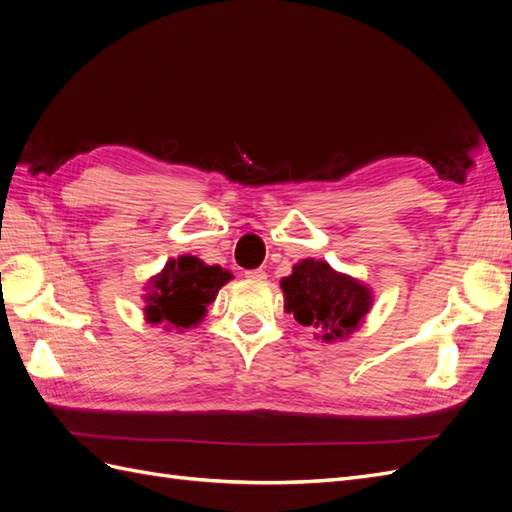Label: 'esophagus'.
I'll return each mask as SVG.
<instances>
[{
  "label": "esophagus",
  "instance_id": "1",
  "mask_svg": "<svg viewBox=\"0 0 512 512\" xmlns=\"http://www.w3.org/2000/svg\"><path fill=\"white\" fill-rule=\"evenodd\" d=\"M245 277L247 280L262 282V280H267V271L265 269H250V271H245Z\"/></svg>",
  "mask_w": 512,
  "mask_h": 512
}]
</instances>
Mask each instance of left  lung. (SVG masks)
Wrapping results in <instances>:
<instances>
[{
	"mask_svg": "<svg viewBox=\"0 0 512 512\" xmlns=\"http://www.w3.org/2000/svg\"><path fill=\"white\" fill-rule=\"evenodd\" d=\"M280 284L286 312L303 327H314L316 337L327 344L359 329L374 303V294L363 282L337 273L324 260L297 262Z\"/></svg>",
	"mask_w": 512,
	"mask_h": 512,
	"instance_id": "left-lung-1",
	"label": "left lung"
}]
</instances>
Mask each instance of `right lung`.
Listing matches in <instances>:
<instances>
[{
	"label": "right lung",
	"instance_id": "obj_1",
	"mask_svg": "<svg viewBox=\"0 0 512 512\" xmlns=\"http://www.w3.org/2000/svg\"><path fill=\"white\" fill-rule=\"evenodd\" d=\"M232 280V273L218 265H205L196 256L170 258L166 267L153 275L145 294V318L164 329H190L205 318L207 305L218 290Z\"/></svg>",
	"mask_w": 512,
	"mask_h": 512
}]
</instances>
